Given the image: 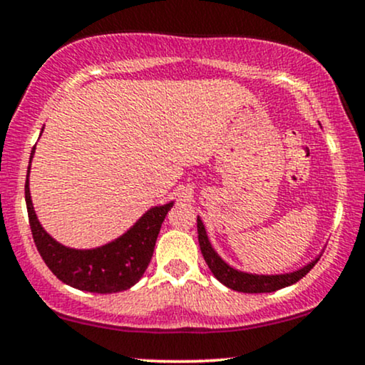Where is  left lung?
<instances>
[{"label": "left lung", "mask_w": 365, "mask_h": 365, "mask_svg": "<svg viewBox=\"0 0 365 365\" xmlns=\"http://www.w3.org/2000/svg\"><path fill=\"white\" fill-rule=\"evenodd\" d=\"M197 233H199V245H200V252L204 255V261L207 262L209 269L211 273L220 279L221 283L226 284L228 288L237 292H244V293H269V292H276L279 288L288 287V284L297 283L299 279H302L309 271L316 266V262L319 261V257L316 261L309 262L307 266H304L302 269L293 271V273H287V274H273V276H264V274H249V273H242V271L233 269L226 264L223 259L217 255L215 250H212L211 244H209L206 230H204L202 221L197 217Z\"/></svg>", "instance_id": "obj_1"}]
</instances>
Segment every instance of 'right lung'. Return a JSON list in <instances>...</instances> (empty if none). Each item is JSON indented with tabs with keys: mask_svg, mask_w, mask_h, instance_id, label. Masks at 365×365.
Returning a JSON list of instances; mask_svg holds the SVG:
<instances>
[{
	"mask_svg": "<svg viewBox=\"0 0 365 365\" xmlns=\"http://www.w3.org/2000/svg\"><path fill=\"white\" fill-rule=\"evenodd\" d=\"M29 170L25 180L29 225L37 250L53 274L70 287L94 293L123 292L139 282L148 269L159 230L173 202L149 209L125 235L111 244L91 250L68 249L49 237L37 221L29 190Z\"/></svg>",
	"mask_w": 365,
	"mask_h": 365,
	"instance_id": "1",
	"label": "right lung"
}]
</instances>
